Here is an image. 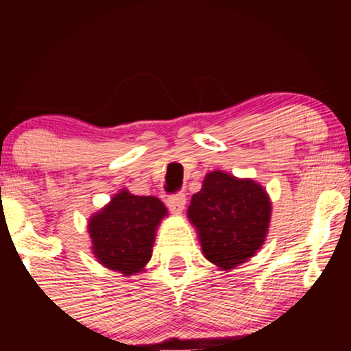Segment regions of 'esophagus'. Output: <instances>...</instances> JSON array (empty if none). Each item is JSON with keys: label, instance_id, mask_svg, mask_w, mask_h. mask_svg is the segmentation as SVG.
Instances as JSON below:
<instances>
[{"label": "esophagus", "instance_id": "34e87169", "mask_svg": "<svg viewBox=\"0 0 351 351\" xmlns=\"http://www.w3.org/2000/svg\"><path fill=\"white\" fill-rule=\"evenodd\" d=\"M184 203H186V196H184L183 193H180V195H175V196H170V198L167 199V204H168V208H170V211L176 213V215H180V213L183 211Z\"/></svg>", "mask_w": 351, "mask_h": 351}]
</instances>
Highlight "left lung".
<instances>
[{"mask_svg": "<svg viewBox=\"0 0 351 351\" xmlns=\"http://www.w3.org/2000/svg\"><path fill=\"white\" fill-rule=\"evenodd\" d=\"M186 215L203 256L219 271L229 272L247 263L264 245L272 201L256 180L215 170L204 176Z\"/></svg>", "mask_w": 351, "mask_h": 351, "instance_id": "left-lung-1", "label": "left lung"}]
</instances>
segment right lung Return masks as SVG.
Returning a JSON list of instances; mask_svg holds the SVG:
<instances>
[{
	"instance_id": "add662e5",
	"label": "right lung",
	"mask_w": 351,
	"mask_h": 351,
	"mask_svg": "<svg viewBox=\"0 0 351 351\" xmlns=\"http://www.w3.org/2000/svg\"><path fill=\"white\" fill-rule=\"evenodd\" d=\"M168 209L155 196H136L120 189L108 203L88 217L90 249L104 267L135 276L152 259L156 229Z\"/></svg>"
}]
</instances>
